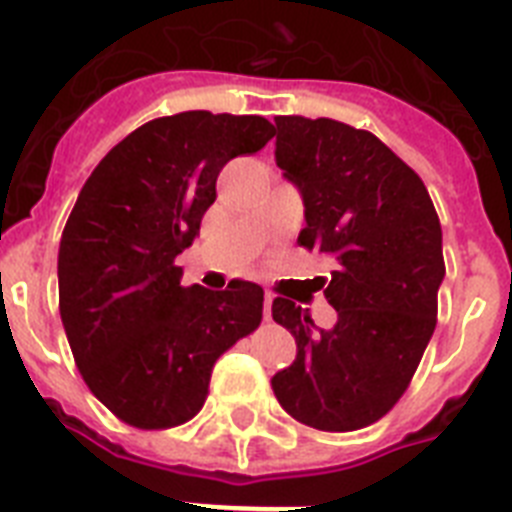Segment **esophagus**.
I'll use <instances>...</instances> for the list:
<instances>
[{
  "instance_id": "34e87169",
  "label": "esophagus",
  "mask_w": 512,
  "mask_h": 512,
  "mask_svg": "<svg viewBox=\"0 0 512 512\" xmlns=\"http://www.w3.org/2000/svg\"><path fill=\"white\" fill-rule=\"evenodd\" d=\"M270 305H273V294L265 292V307H263V315H265V321H270Z\"/></svg>"
}]
</instances>
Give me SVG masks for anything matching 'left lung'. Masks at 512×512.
Instances as JSON below:
<instances>
[{
    "label": "left lung",
    "mask_w": 512,
    "mask_h": 512,
    "mask_svg": "<svg viewBox=\"0 0 512 512\" xmlns=\"http://www.w3.org/2000/svg\"><path fill=\"white\" fill-rule=\"evenodd\" d=\"M276 162L305 202L299 247L331 257L318 276L336 326L318 331L294 299H273L297 360L273 376L286 413L318 431L384 418L415 376L436 328L442 226L410 165L371 131L331 118H276Z\"/></svg>",
    "instance_id": "obj_1"
}]
</instances>
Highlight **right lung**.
I'll use <instances>...</instances> for the list:
<instances>
[{
    "label": "right lung",
    "instance_id": "obj_1",
    "mask_svg": "<svg viewBox=\"0 0 512 512\" xmlns=\"http://www.w3.org/2000/svg\"><path fill=\"white\" fill-rule=\"evenodd\" d=\"M276 136L260 115L189 110L139 126L83 184L60 239V315L78 371L115 418L173 429L202 410L213 365L263 321V286H181L228 160Z\"/></svg>",
    "mask_w": 512,
    "mask_h": 512
}]
</instances>
